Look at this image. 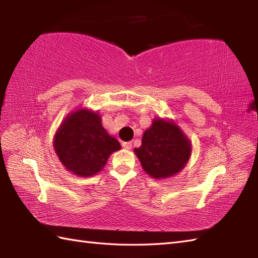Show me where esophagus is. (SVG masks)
Instances as JSON below:
<instances>
[{
  "label": "esophagus",
  "mask_w": 258,
  "mask_h": 258,
  "mask_svg": "<svg viewBox=\"0 0 258 258\" xmlns=\"http://www.w3.org/2000/svg\"><path fill=\"white\" fill-rule=\"evenodd\" d=\"M122 145H123V147H124L125 150H131V149H132V143H131V142H124Z\"/></svg>",
  "instance_id": "esophagus-1"
}]
</instances>
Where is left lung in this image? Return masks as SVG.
Returning <instances> with one entry per match:
<instances>
[{"instance_id":"1","label":"left lung","mask_w":258,"mask_h":258,"mask_svg":"<svg viewBox=\"0 0 258 258\" xmlns=\"http://www.w3.org/2000/svg\"><path fill=\"white\" fill-rule=\"evenodd\" d=\"M144 171L153 178H167L185 167L191 153V143L172 120L155 118L134 150Z\"/></svg>"}]
</instances>
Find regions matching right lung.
<instances>
[{
  "mask_svg": "<svg viewBox=\"0 0 258 258\" xmlns=\"http://www.w3.org/2000/svg\"><path fill=\"white\" fill-rule=\"evenodd\" d=\"M53 144L64 167L81 177L102 171L109 155L120 149L119 142L103 127L100 115L86 108L68 115Z\"/></svg>",
  "mask_w": 258,
  "mask_h": 258,
  "instance_id": "right-lung-1",
  "label": "right lung"
}]
</instances>
